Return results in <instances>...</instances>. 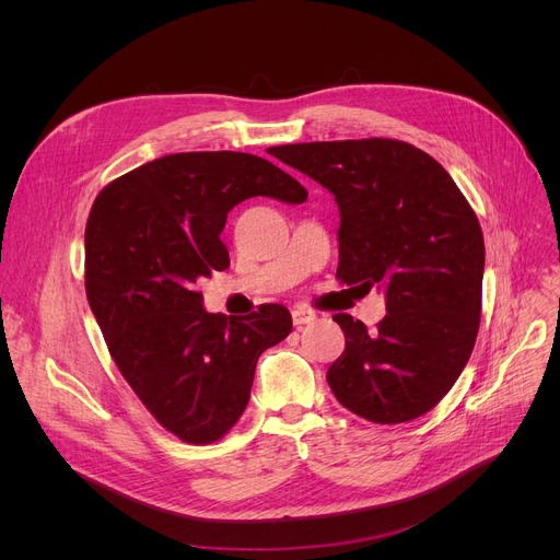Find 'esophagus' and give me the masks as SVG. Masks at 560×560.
<instances>
[{
	"label": "esophagus",
	"instance_id": "obj_1",
	"mask_svg": "<svg viewBox=\"0 0 560 560\" xmlns=\"http://www.w3.org/2000/svg\"><path fill=\"white\" fill-rule=\"evenodd\" d=\"M315 319H317V315L313 311H306V308H295V311H292V322H295L298 327L311 325V322H315Z\"/></svg>",
	"mask_w": 560,
	"mask_h": 560
}]
</instances>
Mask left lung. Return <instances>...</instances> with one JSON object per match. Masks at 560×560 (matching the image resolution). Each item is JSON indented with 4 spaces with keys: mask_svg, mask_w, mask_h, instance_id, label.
I'll use <instances>...</instances> for the list:
<instances>
[{
    "mask_svg": "<svg viewBox=\"0 0 560 560\" xmlns=\"http://www.w3.org/2000/svg\"><path fill=\"white\" fill-rule=\"evenodd\" d=\"M272 154L336 197V277L386 292L374 331L334 315L345 334L327 372L336 399L376 424L424 416L452 390L479 334L486 247L472 206L443 165L401 140L300 142Z\"/></svg>",
    "mask_w": 560,
    "mask_h": 560,
    "instance_id": "obj_1",
    "label": "left lung"
}]
</instances>
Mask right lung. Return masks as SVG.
I'll use <instances>...</instances> for the list:
<instances>
[{"instance_id": "obj_1", "label": "right lung", "mask_w": 560, "mask_h": 560, "mask_svg": "<svg viewBox=\"0 0 560 560\" xmlns=\"http://www.w3.org/2000/svg\"><path fill=\"white\" fill-rule=\"evenodd\" d=\"M306 201L281 167L243 152H184L110 182L85 224V295L144 408L190 445L220 440L249 401L256 361L292 331L281 304L206 313L197 281L224 270L226 215L249 197Z\"/></svg>"}]
</instances>
